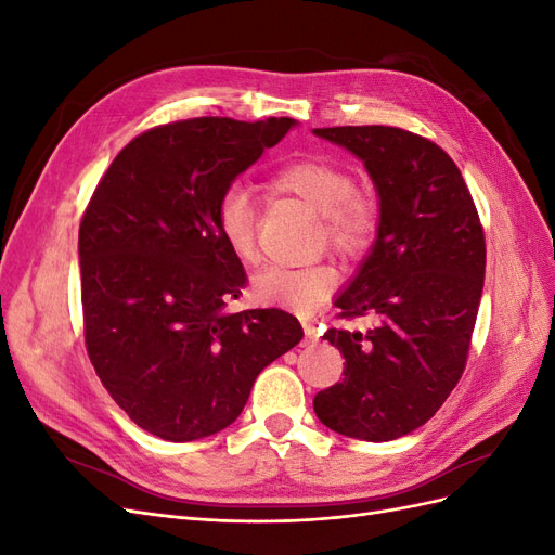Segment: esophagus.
I'll return each instance as SVG.
<instances>
[{
  "instance_id": "34e87169",
  "label": "esophagus",
  "mask_w": 555,
  "mask_h": 555,
  "mask_svg": "<svg viewBox=\"0 0 555 555\" xmlns=\"http://www.w3.org/2000/svg\"><path fill=\"white\" fill-rule=\"evenodd\" d=\"M304 331H306V343L308 345L319 340V328L314 326V322H304Z\"/></svg>"
}]
</instances>
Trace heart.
I'll use <instances>...</instances> for the list:
<instances>
[{"label": "heart", "mask_w": 555, "mask_h": 555, "mask_svg": "<svg viewBox=\"0 0 555 555\" xmlns=\"http://www.w3.org/2000/svg\"><path fill=\"white\" fill-rule=\"evenodd\" d=\"M271 184L322 212L324 236L347 257H359L373 247L379 231V210L373 198L354 190V178L340 164L324 157H296L273 171ZM215 222L231 255L251 261L257 255V206L249 190L233 182L217 198ZM338 273L331 263L300 268L263 266L255 275V292L266 304L310 312L335 289Z\"/></svg>", "instance_id": "heart-1"}]
</instances>
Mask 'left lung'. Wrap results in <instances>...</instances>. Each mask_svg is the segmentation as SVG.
Wrapping results in <instances>:
<instances>
[{"instance_id":"left-lung-1","label":"left lung","mask_w":555,"mask_h":555,"mask_svg":"<svg viewBox=\"0 0 555 555\" xmlns=\"http://www.w3.org/2000/svg\"><path fill=\"white\" fill-rule=\"evenodd\" d=\"M314 137L363 162L379 196V231L335 298L343 317L371 314L377 326L324 333L345 357V377L312 405L335 433L389 442L424 426L465 371L483 289V229L459 166L433 141L382 125Z\"/></svg>"}]
</instances>
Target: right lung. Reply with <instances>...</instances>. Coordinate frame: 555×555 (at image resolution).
<instances>
[{"mask_svg": "<svg viewBox=\"0 0 555 555\" xmlns=\"http://www.w3.org/2000/svg\"><path fill=\"white\" fill-rule=\"evenodd\" d=\"M294 125L194 117L147 129L82 215L90 361L131 422L162 440L192 442L236 422L257 375L304 338L284 310L227 312L247 278L215 222L224 188Z\"/></svg>", "mask_w": 555, "mask_h": 555, "instance_id": "1", "label": "right lung"}]
</instances>
